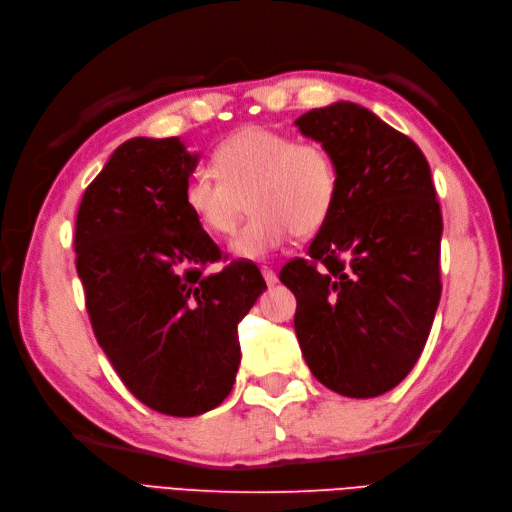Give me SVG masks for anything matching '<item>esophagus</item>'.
Masks as SVG:
<instances>
[{
  "label": "esophagus",
  "mask_w": 512,
  "mask_h": 512,
  "mask_svg": "<svg viewBox=\"0 0 512 512\" xmlns=\"http://www.w3.org/2000/svg\"><path fill=\"white\" fill-rule=\"evenodd\" d=\"M260 273H262V277H265V282H267L269 286L277 284V275H275V271H273L271 267H260Z\"/></svg>",
  "instance_id": "34e87169"
}]
</instances>
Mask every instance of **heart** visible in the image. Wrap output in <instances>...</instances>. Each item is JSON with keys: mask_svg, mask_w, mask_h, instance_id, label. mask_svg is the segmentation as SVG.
Returning a JSON list of instances; mask_svg holds the SVG:
<instances>
[{"mask_svg": "<svg viewBox=\"0 0 512 512\" xmlns=\"http://www.w3.org/2000/svg\"><path fill=\"white\" fill-rule=\"evenodd\" d=\"M211 162L215 175L200 170L185 181L183 205L209 235L228 237L247 200L252 215L232 241L239 258H265L292 232L314 235L335 207L337 168L316 143L250 126L222 141Z\"/></svg>", "mask_w": 512, "mask_h": 512, "instance_id": "heart-1", "label": "heart"}]
</instances>
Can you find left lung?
Masks as SVG:
<instances>
[{"label": "left lung", "instance_id": "left-lung-1", "mask_svg": "<svg viewBox=\"0 0 512 512\" xmlns=\"http://www.w3.org/2000/svg\"><path fill=\"white\" fill-rule=\"evenodd\" d=\"M337 168V200L307 258L282 267L294 331L318 382L356 399L404 380L440 303L442 211L427 158L367 108L337 102L297 119Z\"/></svg>", "mask_w": 512, "mask_h": 512}]
</instances>
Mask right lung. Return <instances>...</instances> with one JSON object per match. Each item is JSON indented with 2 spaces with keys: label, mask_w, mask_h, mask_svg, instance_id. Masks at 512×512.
<instances>
[{
  "label": "right lung",
  "mask_w": 512,
  "mask_h": 512,
  "mask_svg": "<svg viewBox=\"0 0 512 512\" xmlns=\"http://www.w3.org/2000/svg\"><path fill=\"white\" fill-rule=\"evenodd\" d=\"M198 156L177 136L130 138L87 185L76 273L100 348L151 410L220 406L241 363L237 324L267 288L250 260L205 275L222 250L183 205Z\"/></svg>",
  "instance_id": "obj_1"
}]
</instances>
